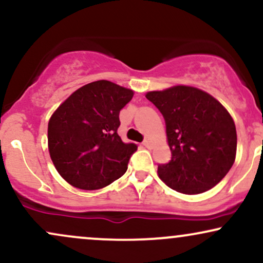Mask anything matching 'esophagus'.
Wrapping results in <instances>:
<instances>
[{"label":"esophagus","instance_id":"1","mask_svg":"<svg viewBox=\"0 0 263 263\" xmlns=\"http://www.w3.org/2000/svg\"><path fill=\"white\" fill-rule=\"evenodd\" d=\"M143 146L147 147V148H151V147H152V142H151V140L147 138V140L143 141Z\"/></svg>","mask_w":263,"mask_h":263}]
</instances>
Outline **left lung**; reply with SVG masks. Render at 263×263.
<instances>
[{
    "instance_id": "8db88e82",
    "label": "left lung",
    "mask_w": 263,
    "mask_h": 263,
    "mask_svg": "<svg viewBox=\"0 0 263 263\" xmlns=\"http://www.w3.org/2000/svg\"><path fill=\"white\" fill-rule=\"evenodd\" d=\"M146 98L164 117L172 159L158 165V177L183 194L215 186L235 162L237 136L229 111L198 87L176 85L148 91Z\"/></svg>"
}]
</instances>
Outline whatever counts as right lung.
<instances>
[{
  "instance_id": "right-lung-1",
  "label": "right lung",
  "mask_w": 263,
  "mask_h": 263,
  "mask_svg": "<svg viewBox=\"0 0 263 263\" xmlns=\"http://www.w3.org/2000/svg\"><path fill=\"white\" fill-rule=\"evenodd\" d=\"M134 90L98 80L79 87L48 122V149L54 167L70 185L83 190L107 186L127 171L137 149L117 134L119 115Z\"/></svg>"
}]
</instances>
